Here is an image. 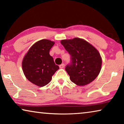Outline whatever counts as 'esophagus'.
I'll return each mask as SVG.
<instances>
[{"label":"esophagus","mask_w":124,"mask_h":124,"mask_svg":"<svg viewBox=\"0 0 124 124\" xmlns=\"http://www.w3.org/2000/svg\"><path fill=\"white\" fill-rule=\"evenodd\" d=\"M64 67V63H62L61 64H60V68H63Z\"/></svg>","instance_id":"1"}]
</instances>
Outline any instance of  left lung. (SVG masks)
Returning a JSON list of instances; mask_svg holds the SVG:
<instances>
[{
	"label": "left lung",
	"instance_id": "obj_1",
	"mask_svg": "<svg viewBox=\"0 0 124 124\" xmlns=\"http://www.w3.org/2000/svg\"><path fill=\"white\" fill-rule=\"evenodd\" d=\"M61 43L71 56L65 70L72 82L78 86L93 81L101 71L102 60L98 51L82 39L62 40Z\"/></svg>",
	"mask_w": 124,
	"mask_h": 124
}]
</instances>
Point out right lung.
Listing matches in <instances>:
<instances>
[{"mask_svg":"<svg viewBox=\"0 0 124 124\" xmlns=\"http://www.w3.org/2000/svg\"><path fill=\"white\" fill-rule=\"evenodd\" d=\"M54 42L42 39L36 42L29 49L22 62V68L26 78L40 87L50 82L52 76L59 69L49 51Z\"/></svg>","mask_w":124,"mask_h":124,"instance_id":"1","label":"right lung"}]
</instances>
